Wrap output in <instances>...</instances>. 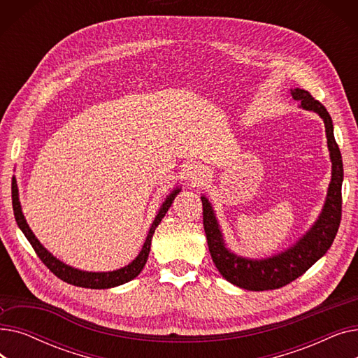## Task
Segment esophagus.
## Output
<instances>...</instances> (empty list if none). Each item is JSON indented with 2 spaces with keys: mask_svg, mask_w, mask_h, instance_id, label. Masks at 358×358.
Segmentation results:
<instances>
[{
  "mask_svg": "<svg viewBox=\"0 0 358 358\" xmlns=\"http://www.w3.org/2000/svg\"><path fill=\"white\" fill-rule=\"evenodd\" d=\"M206 178V174H204V171L201 168H199V166H194L192 171H190V174H189V180L192 181V184H201L203 182V180Z\"/></svg>",
  "mask_w": 358,
  "mask_h": 358,
  "instance_id": "34e87169",
  "label": "esophagus"
}]
</instances>
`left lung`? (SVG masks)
Listing matches in <instances>:
<instances>
[{
	"mask_svg": "<svg viewBox=\"0 0 358 358\" xmlns=\"http://www.w3.org/2000/svg\"><path fill=\"white\" fill-rule=\"evenodd\" d=\"M290 92L292 97L300 103V108L313 111L324 120L329 158L332 162L331 182L324 208L310 229L302 238H299L292 247L271 257H241L227 247L212 204L208 197L201 196L203 227L215 266L229 283L245 290H274L292 283L293 280L306 273L319 258L327 254L335 239L338 228H340L344 168L340 148H338L334 138L332 119L327 108L315 100L308 91L294 88L290 90Z\"/></svg>",
	"mask_w": 358,
	"mask_h": 358,
	"instance_id": "8db88e82",
	"label": "left lung"
}]
</instances>
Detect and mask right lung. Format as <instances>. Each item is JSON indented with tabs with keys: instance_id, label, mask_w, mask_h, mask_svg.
<instances>
[{
	"instance_id": "right-lung-1",
	"label": "right lung",
	"mask_w": 358,
	"mask_h": 358,
	"mask_svg": "<svg viewBox=\"0 0 358 358\" xmlns=\"http://www.w3.org/2000/svg\"><path fill=\"white\" fill-rule=\"evenodd\" d=\"M181 192L180 187L174 189L171 193H169L165 199V201L162 203V206L159 208L152 224H150L148 236L143 242V247L141 250V252L138 254V257L129 262L127 266L119 268V270H113V271H84V270H78L73 268L65 262H62L61 259H58L56 257H53L43 245L41 243V241L34 236V234L31 232L30 227L26 222V217L22 212V204H20V199H18V187H17V181L14 178L13 185H11V197H13V210H14V217L15 222L18 224V228L22 229V232L24 234V236L29 239L30 245L33 247V250L36 251L37 257L42 259L43 264L56 275L59 277L61 280L66 281V283L72 285V286H78V287H85V289H110V287H116V286H122L127 281L134 280L135 277L139 275V273L143 270L146 259L150 251V242H152V236L155 234V229L158 224L161 223L162 217L165 216V213L168 212V209L171 208V204L176 199V196Z\"/></svg>"
}]
</instances>
